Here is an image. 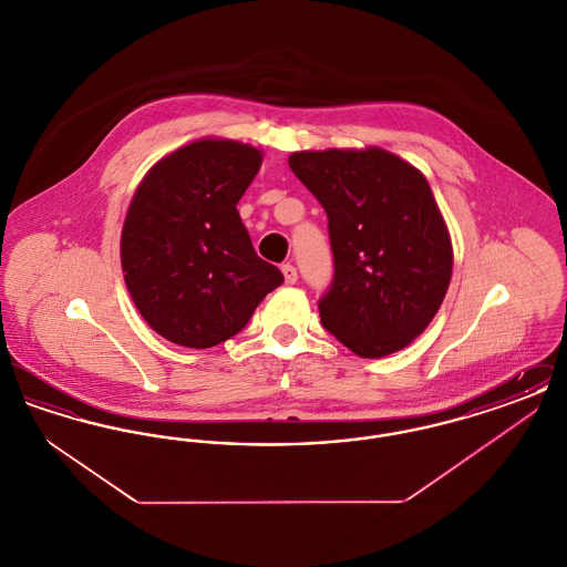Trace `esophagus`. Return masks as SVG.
<instances>
[{
	"label": "esophagus",
	"mask_w": 567,
	"mask_h": 567,
	"mask_svg": "<svg viewBox=\"0 0 567 567\" xmlns=\"http://www.w3.org/2000/svg\"><path fill=\"white\" fill-rule=\"evenodd\" d=\"M282 276H285V282H287V285H296L297 270L291 264H285V266H282Z\"/></svg>",
	"instance_id": "obj_1"
}]
</instances>
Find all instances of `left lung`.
I'll return each mask as SVG.
<instances>
[{
    "instance_id": "1",
    "label": "left lung",
    "mask_w": 567,
    "mask_h": 567,
    "mask_svg": "<svg viewBox=\"0 0 567 567\" xmlns=\"http://www.w3.org/2000/svg\"><path fill=\"white\" fill-rule=\"evenodd\" d=\"M289 167L329 218L336 268L319 301L324 329L365 359L402 351L432 323L453 276L427 178L378 146L299 151Z\"/></svg>"
}]
</instances>
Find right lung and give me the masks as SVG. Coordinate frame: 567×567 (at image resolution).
<instances>
[{
  "instance_id": "add662e5",
  "label": "right lung",
  "mask_w": 567,
  "mask_h": 567,
  "mask_svg": "<svg viewBox=\"0 0 567 567\" xmlns=\"http://www.w3.org/2000/svg\"><path fill=\"white\" fill-rule=\"evenodd\" d=\"M264 153L202 137L155 163L121 234V268L137 312L165 340L210 349L236 336L282 274L257 257L236 204Z\"/></svg>"
}]
</instances>
